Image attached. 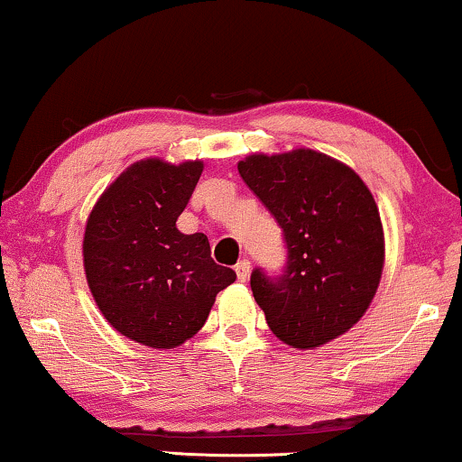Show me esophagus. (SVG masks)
Instances as JSON below:
<instances>
[{
	"instance_id": "1",
	"label": "esophagus",
	"mask_w": 462,
	"mask_h": 462,
	"mask_svg": "<svg viewBox=\"0 0 462 462\" xmlns=\"http://www.w3.org/2000/svg\"><path fill=\"white\" fill-rule=\"evenodd\" d=\"M250 261L248 258H242V261H239L237 264H236V273H237V280L239 282H248V277H250Z\"/></svg>"
}]
</instances>
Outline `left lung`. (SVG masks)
<instances>
[{
  "mask_svg": "<svg viewBox=\"0 0 462 462\" xmlns=\"http://www.w3.org/2000/svg\"><path fill=\"white\" fill-rule=\"evenodd\" d=\"M239 176L280 225L286 264L256 267L252 294L277 338L311 349L340 337L365 313L383 271V225L362 179L311 149L250 155Z\"/></svg>",
  "mask_w": 462,
  "mask_h": 462,
  "instance_id": "1",
  "label": "left lung"
}]
</instances>
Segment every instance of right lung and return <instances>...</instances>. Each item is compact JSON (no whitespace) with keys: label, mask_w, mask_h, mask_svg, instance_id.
<instances>
[{"label":"right lung","mask_w":462,"mask_h":462,"mask_svg":"<svg viewBox=\"0 0 462 462\" xmlns=\"http://www.w3.org/2000/svg\"><path fill=\"white\" fill-rule=\"evenodd\" d=\"M201 170V162H138L106 189L86 225L94 300L117 332L153 349L191 338L217 294L236 282V271L212 261L204 233L176 229Z\"/></svg>","instance_id":"1"}]
</instances>
